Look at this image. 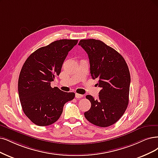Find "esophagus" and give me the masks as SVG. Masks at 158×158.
Returning <instances> with one entry per match:
<instances>
[{
	"mask_svg": "<svg viewBox=\"0 0 158 158\" xmlns=\"http://www.w3.org/2000/svg\"><path fill=\"white\" fill-rule=\"evenodd\" d=\"M83 97V95H82V94H77V93H76V94H75V98H76L80 99V98H82Z\"/></svg>",
	"mask_w": 158,
	"mask_h": 158,
	"instance_id": "34e87169",
	"label": "esophagus"
}]
</instances>
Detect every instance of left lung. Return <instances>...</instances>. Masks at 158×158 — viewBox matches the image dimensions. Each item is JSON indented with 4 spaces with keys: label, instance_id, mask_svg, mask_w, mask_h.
I'll list each match as a JSON object with an SVG mask.
<instances>
[{
    "label": "left lung",
    "instance_id": "obj_1",
    "mask_svg": "<svg viewBox=\"0 0 158 158\" xmlns=\"http://www.w3.org/2000/svg\"><path fill=\"white\" fill-rule=\"evenodd\" d=\"M79 45L88 54L92 78L97 79V85L102 88L98 100L86 96L91 107L85 116L97 126H110L124 114L129 103V68L123 56L100 40H81Z\"/></svg>",
    "mask_w": 158,
    "mask_h": 158
}]
</instances>
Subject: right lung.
Here are the masks:
<instances>
[{"mask_svg": "<svg viewBox=\"0 0 158 158\" xmlns=\"http://www.w3.org/2000/svg\"><path fill=\"white\" fill-rule=\"evenodd\" d=\"M77 40H60L35 51L21 68L18 81L19 100L23 112L39 126H49L58 120L66 102L72 100L74 92H66L51 82L59 75L68 52Z\"/></svg>", "mask_w": 158, "mask_h": 158, "instance_id": "obj_1", "label": "right lung"}]
</instances>
